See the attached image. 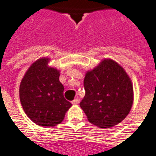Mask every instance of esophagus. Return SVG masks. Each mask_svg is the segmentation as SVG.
Segmentation results:
<instances>
[{
  "label": "esophagus",
  "mask_w": 156,
  "mask_h": 156,
  "mask_svg": "<svg viewBox=\"0 0 156 156\" xmlns=\"http://www.w3.org/2000/svg\"><path fill=\"white\" fill-rule=\"evenodd\" d=\"M79 102H80V100H79V98H76V99H74V100H73V101H72V104H73V105H78Z\"/></svg>",
  "instance_id": "esophagus-1"
}]
</instances>
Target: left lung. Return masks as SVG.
<instances>
[{"label":"left lung","instance_id":"left-lung-1","mask_svg":"<svg viewBox=\"0 0 156 156\" xmlns=\"http://www.w3.org/2000/svg\"><path fill=\"white\" fill-rule=\"evenodd\" d=\"M86 94L80 102L87 119L100 128H109L127 116L134 100L131 78L119 64L103 59L87 71L84 78Z\"/></svg>","mask_w":156,"mask_h":156}]
</instances>
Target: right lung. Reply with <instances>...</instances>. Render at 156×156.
<instances>
[{"label":"right lung","mask_w":156,"mask_h":156,"mask_svg":"<svg viewBox=\"0 0 156 156\" xmlns=\"http://www.w3.org/2000/svg\"><path fill=\"white\" fill-rule=\"evenodd\" d=\"M49 58H41L28 69L20 84L19 94L25 113L41 126H56L62 122L72 106L63 95L60 71L48 66Z\"/></svg>","instance_id":"obj_1"}]
</instances>
